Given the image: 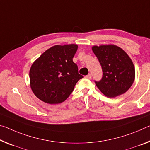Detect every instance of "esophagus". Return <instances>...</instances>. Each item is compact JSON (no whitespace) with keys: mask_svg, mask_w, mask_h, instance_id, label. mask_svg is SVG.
<instances>
[{"mask_svg":"<svg viewBox=\"0 0 150 150\" xmlns=\"http://www.w3.org/2000/svg\"><path fill=\"white\" fill-rule=\"evenodd\" d=\"M85 77H86L87 79H91V74L87 75L85 76Z\"/></svg>","mask_w":150,"mask_h":150,"instance_id":"1","label":"esophagus"}]
</instances>
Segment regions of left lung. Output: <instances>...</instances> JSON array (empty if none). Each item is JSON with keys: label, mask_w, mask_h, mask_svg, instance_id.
Instances as JSON below:
<instances>
[{"label": "left lung", "mask_w": 150, "mask_h": 150, "mask_svg": "<svg viewBox=\"0 0 150 150\" xmlns=\"http://www.w3.org/2000/svg\"><path fill=\"white\" fill-rule=\"evenodd\" d=\"M100 63L103 77L96 81L98 89L108 97L125 93L134 81L135 71L132 59L123 50L115 45L92 47Z\"/></svg>", "instance_id": "left-lung-1"}]
</instances>
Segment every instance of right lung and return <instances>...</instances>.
<instances>
[{
	"label": "right lung",
	"instance_id": "right-lung-1",
	"mask_svg": "<svg viewBox=\"0 0 150 150\" xmlns=\"http://www.w3.org/2000/svg\"><path fill=\"white\" fill-rule=\"evenodd\" d=\"M77 45H54L35 60L29 71L30 85L40 100L49 104L65 101L83 77L73 61Z\"/></svg>",
	"mask_w": 150,
	"mask_h": 150
}]
</instances>
